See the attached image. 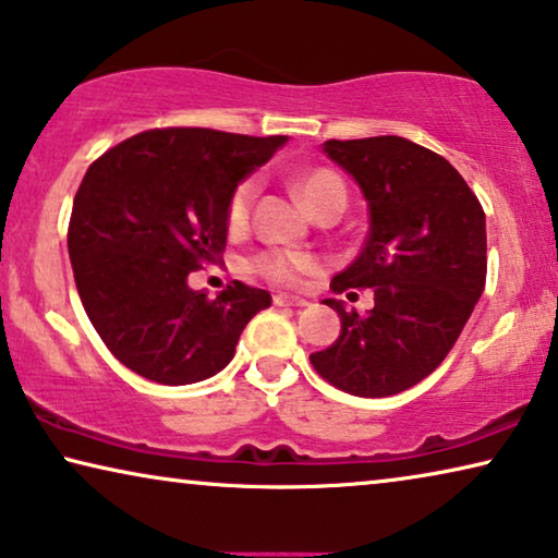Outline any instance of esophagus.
Masks as SVG:
<instances>
[{"label":"esophagus","mask_w":558,"mask_h":558,"mask_svg":"<svg viewBox=\"0 0 558 558\" xmlns=\"http://www.w3.org/2000/svg\"><path fill=\"white\" fill-rule=\"evenodd\" d=\"M308 302L302 296H291V294H277L274 296V306H306Z\"/></svg>","instance_id":"1"}]
</instances>
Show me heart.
I'll return each mask as SVG.
<instances>
[{"instance_id": "b5f03b06", "label": "heart", "mask_w": 558, "mask_h": 558, "mask_svg": "<svg viewBox=\"0 0 558 558\" xmlns=\"http://www.w3.org/2000/svg\"><path fill=\"white\" fill-rule=\"evenodd\" d=\"M294 186L312 211H316L329 202L347 204V184L333 169H327V167L308 169L296 179ZM256 192H259V182H256L254 177L242 179V182L231 190L229 202H227L229 229H242L246 221H250ZM250 269L267 281H274V284L294 287L306 277L308 271L316 269V259L312 254H304V252L267 250L252 256Z\"/></svg>"}]
</instances>
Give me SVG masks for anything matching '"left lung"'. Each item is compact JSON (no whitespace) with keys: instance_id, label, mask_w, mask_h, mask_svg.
<instances>
[{"instance_id":"obj_1","label":"left lung","mask_w":558,"mask_h":558,"mask_svg":"<svg viewBox=\"0 0 558 558\" xmlns=\"http://www.w3.org/2000/svg\"><path fill=\"white\" fill-rule=\"evenodd\" d=\"M324 151L368 202L362 254L333 291L374 289V308L347 312L329 349L308 359L322 379L354 397H391L439 366L486 284V217L464 177L404 136L329 140Z\"/></svg>"}]
</instances>
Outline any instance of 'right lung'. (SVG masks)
<instances>
[{"label":"right lung","instance_id":"add662e5","mask_svg":"<svg viewBox=\"0 0 558 558\" xmlns=\"http://www.w3.org/2000/svg\"><path fill=\"white\" fill-rule=\"evenodd\" d=\"M284 142L169 126L134 134L92 161L66 246L92 327L134 374L167 387L209 379L231 362L252 316L271 304L269 291L242 281L209 299L186 277L221 259L231 190Z\"/></svg>","mask_w":558,"mask_h":558}]
</instances>
